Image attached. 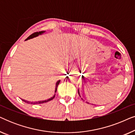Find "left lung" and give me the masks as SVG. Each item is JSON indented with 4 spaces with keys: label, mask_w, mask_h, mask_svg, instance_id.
<instances>
[{
    "label": "left lung",
    "mask_w": 135,
    "mask_h": 135,
    "mask_svg": "<svg viewBox=\"0 0 135 135\" xmlns=\"http://www.w3.org/2000/svg\"><path fill=\"white\" fill-rule=\"evenodd\" d=\"M82 78H83V79H84V77H83V76H82ZM78 93H79V95L80 96V97H80V92H79V90H78ZM81 99H82V100H83V99H82V98H81Z\"/></svg>",
    "instance_id": "obj_1"
}]
</instances>
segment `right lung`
Returning <instances> with one entry per match:
<instances>
[{"label": "right lung", "instance_id": "add662e5", "mask_svg": "<svg viewBox=\"0 0 135 135\" xmlns=\"http://www.w3.org/2000/svg\"><path fill=\"white\" fill-rule=\"evenodd\" d=\"M44 32H45V31H40V32H37L33 33L32 34H31V36H29L28 37H27L25 40H28V39H30V38H34V37H36L38 36V35H40V34H43ZM60 80L57 81V82H56V87H55V93H56V90H57V87H58V86L59 84H60ZM55 94L54 96H53V97H51V98H49V99H46V100L39 101H34V102H33V101H32V102H31V101H26V100H25V99H22V101H23L24 102L27 103V104H42V103H45L49 102V101L52 100V99L55 98Z\"/></svg>", "mask_w": 135, "mask_h": 135}]
</instances>
